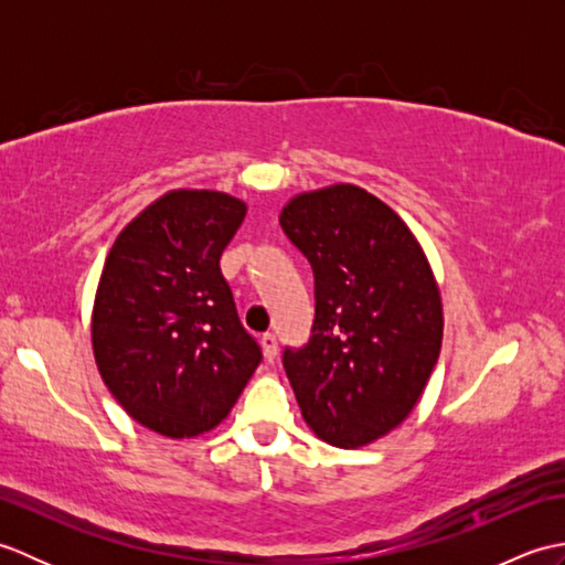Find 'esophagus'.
I'll return each mask as SVG.
<instances>
[{"label": "esophagus", "mask_w": 565, "mask_h": 565, "mask_svg": "<svg viewBox=\"0 0 565 565\" xmlns=\"http://www.w3.org/2000/svg\"><path fill=\"white\" fill-rule=\"evenodd\" d=\"M262 350H264V356H267L269 362H274L276 354H279V347H276V338L271 332L262 334Z\"/></svg>", "instance_id": "esophagus-1"}]
</instances>
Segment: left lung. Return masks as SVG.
I'll list each match as a JSON object with an SVG mask.
<instances>
[{
  "label": "left lung",
  "instance_id": "1",
  "mask_svg": "<svg viewBox=\"0 0 565 565\" xmlns=\"http://www.w3.org/2000/svg\"><path fill=\"white\" fill-rule=\"evenodd\" d=\"M279 223L316 274V322L284 369L316 435L340 449L386 437L435 369L444 310L423 245L388 203L356 184L301 191Z\"/></svg>",
  "mask_w": 565,
  "mask_h": 565
}]
</instances>
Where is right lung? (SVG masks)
Returning <instances> with one entry per match:
<instances>
[{
    "mask_svg": "<svg viewBox=\"0 0 565 565\" xmlns=\"http://www.w3.org/2000/svg\"><path fill=\"white\" fill-rule=\"evenodd\" d=\"M247 215L225 191L172 189L109 249L92 308V352L138 425L191 439L221 425L262 362L239 326L221 255Z\"/></svg>",
    "mask_w": 565,
    "mask_h": 565,
    "instance_id": "right-lung-1",
    "label": "right lung"
}]
</instances>
